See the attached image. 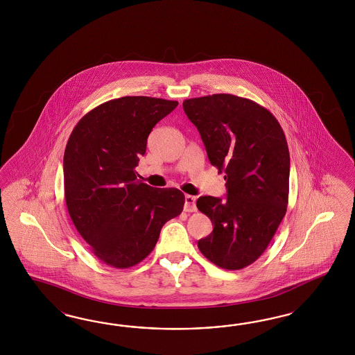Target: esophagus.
Masks as SVG:
<instances>
[{
	"instance_id": "34e87169",
	"label": "esophagus",
	"mask_w": 355,
	"mask_h": 355,
	"mask_svg": "<svg viewBox=\"0 0 355 355\" xmlns=\"http://www.w3.org/2000/svg\"><path fill=\"white\" fill-rule=\"evenodd\" d=\"M184 211L186 212H195L196 211V199L193 195H186L184 196Z\"/></svg>"
}]
</instances>
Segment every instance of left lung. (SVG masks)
Returning <instances> with one entry per match:
<instances>
[{"label": "left lung", "instance_id": "obj_1", "mask_svg": "<svg viewBox=\"0 0 355 355\" xmlns=\"http://www.w3.org/2000/svg\"><path fill=\"white\" fill-rule=\"evenodd\" d=\"M209 162L225 173L226 199L200 196L198 209L214 230L198 248L220 268L252 264L268 248L289 198L291 156L275 116L258 103L229 94L183 101Z\"/></svg>", "mask_w": 355, "mask_h": 355}]
</instances>
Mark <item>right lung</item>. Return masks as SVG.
<instances>
[{"label":"right lung","mask_w":355,"mask_h":355,"mask_svg":"<svg viewBox=\"0 0 355 355\" xmlns=\"http://www.w3.org/2000/svg\"><path fill=\"white\" fill-rule=\"evenodd\" d=\"M177 105L156 97L114 98L88 112L67 140L69 215L95 257L110 267L130 268L147 258L162 225L182 212V191L150 187L135 172L150 131Z\"/></svg>","instance_id":"obj_1"}]
</instances>
